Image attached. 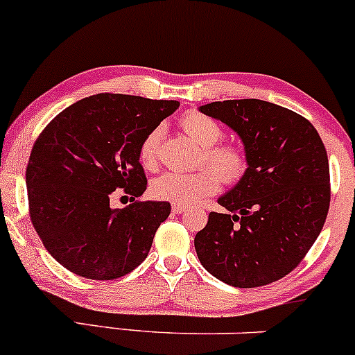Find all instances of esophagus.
<instances>
[{"label": "esophagus", "mask_w": 355, "mask_h": 355, "mask_svg": "<svg viewBox=\"0 0 355 355\" xmlns=\"http://www.w3.org/2000/svg\"><path fill=\"white\" fill-rule=\"evenodd\" d=\"M185 209H187V205H182V204H173V205H171V210H173L175 214H182Z\"/></svg>", "instance_id": "obj_1"}]
</instances>
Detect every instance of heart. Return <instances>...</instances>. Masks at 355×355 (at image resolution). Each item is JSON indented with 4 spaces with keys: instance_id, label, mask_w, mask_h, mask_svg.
<instances>
[{
    "instance_id": "obj_1",
    "label": "heart",
    "mask_w": 355,
    "mask_h": 355,
    "mask_svg": "<svg viewBox=\"0 0 355 355\" xmlns=\"http://www.w3.org/2000/svg\"><path fill=\"white\" fill-rule=\"evenodd\" d=\"M182 130L185 131L198 146H202L200 163H207L212 168H202L193 173H163L151 182V196L158 200L173 204H196L200 198L212 196L220 185V178L225 184H236L243 178L248 168L244 151L236 145L219 143L222 128L216 119L192 111L180 119ZM162 130L155 128L145 136L139 146V162L151 168L158 162V145Z\"/></svg>"
}]
</instances>
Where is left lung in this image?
I'll return each instance as SVG.
<instances>
[{
  "instance_id": "8db88e82",
  "label": "left lung",
  "mask_w": 355,
  "mask_h": 355,
  "mask_svg": "<svg viewBox=\"0 0 355 355\" xmlns=\"http://www.w3.org/2000/svg\"><path fill=\"white\" fill-rule=\"evenodd\" d=\"M200 112L239 135L248 168L222 196L196 236L202 266L236 288L282 279L302 263L325 224L330 171L325 146L309 119L278 104L232 99Z\"/></svg>"
}]
</instances>
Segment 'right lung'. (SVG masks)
Wrapping results in <instances>:
<instances>
[{
  "label": "right lung",
  "instance_id": "obj_1",
  "mask_svg": "<svg viewBox=\"0 0 355 355\" xmlns=\"http://www.w3.org/2000/svg\"><path fill=\"white\" fill-rule=\"evenodd\" d=\"M180 104L126 94L77 101L46 124L26 166L30 219L46 251L87 279H116L145 261L168 202L112 209L116 189L139 197L145 136Z\"/></svg>",
  "mask_w": 355,
  "mask_h": 355
}]
</instances>
